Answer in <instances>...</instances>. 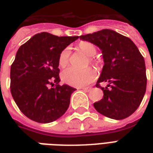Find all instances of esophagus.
<instances>
[{"label": "esophagus", "mask_w": 153, "mask_h": 153, "mask_svg": "<svg viewBox=\"0 0 153 153\" xmlns=\"http://www.w3.org/2000/svg\"><path fill=\"white\" fill-rule=\"evenodd\" d=\"M81 89L83 90L84 92H89L90 90L92 89V88H90V87H88V88H81Z\"/></svg>", "instance_id": "1"}]
</instances>
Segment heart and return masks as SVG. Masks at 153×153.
Masks as SVG:
<instances>
[{"label":"heart","mask_w":153,"mask_h":153,"mask_svg":"<svg viewBox=\"0 0 153 153\" xmlns=\"http://www.w3.org/2000/svg\"><path fill=\"white\" fill-rule=\"evenodd\" d=\"M79 49L85 56H88L85 66L88 64L93 66L100 68L101 60L94 57L97 53V47L90 42H81L79 44ZM70 51L67 47L65 48L59 55L58 65L61 68H65L68 65L70 60ZM97 77V73L93 68H86L83 70H76L74 68H68L61 73V79L65 83L74 87H83L93 83Z\"/></svg>","instance_id":"1"}]
</instances>
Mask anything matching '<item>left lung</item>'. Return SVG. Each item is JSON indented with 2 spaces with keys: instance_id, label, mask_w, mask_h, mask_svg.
I'll use <instances>...</instances> for the list:
<instances>
[{
  "instance_id": "1",
  "label": "left lung",
  "mask_w": 153,
  "mask_h": 153,
  "mask_svg": "<svg viewBox=\"0 0 153 153\" xmlns=\"http://www.w3.org/2000/svg\"><path fill=\"white\" fill-rule=\"evenodd\" d=\"M102 51L104 66L96 86L103 91V98L93 104L102 115L115 120L128 117L142 102L147 87L143 56L130 38L103 29L80 36ZM101 82L108 85L103 88Z\"/></svg>"
}]
</instances>
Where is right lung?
<instances>
[{
	"mask_svg": "<svg viewBox=\"0 0 153 153\" xmlns=\"http://www.w3.org/2000/svg\"><path fill=\"white\" fill-rule=\"evenodd\" d=\"M79 38L38 33L19 48L10 68V92L24 115L50 123L65 113L75 88L60 86L59 55Z\"/></svg>",
	"mask_w": 153,
	"mask_h": 153,
	"instance_id": "add662e5",
	"label": "right lung"
}]
</instances>
